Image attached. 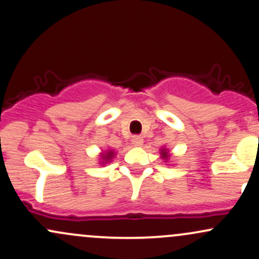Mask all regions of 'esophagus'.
Masks as SVG:
<instances>
[{"instance_id": "1", "label": "esophagus", "mask_w": 259, "mask_h": 259, "mask_svg": "<svg viewBox=\"0 0 259 259\" xmlns=\"http://www.w3.org/2000/svg\"><path fill=\"white\" fill-rule=\"evenodd\" d=\"M132 144L136 145V147H141V145L143 144V138H142L141 136H135V137L132 138Z\"/></svg>"}]
</instances>
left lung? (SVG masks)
Listing matches in <instances>:
<instances>
[{"label": "left lung", "mask_w": 259, "mask_h": 259, "mask_svg": "<svg viewBox=\"0 0 259 259\" xmlns=\"http://www.w3.org/2000/svg\"><path fill=\"white\" fill-rule=\"evenodd\" d=\"M161 154H162V158H164V159H167L168 158V154H167V152H166V150H161Z\"/></svg>", "instance_id": "obj_1"}]
</instances>
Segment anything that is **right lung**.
I'll list each match as a JSON object with an SVG mask.
<instances>
[{"label": "right lung", "instance_id": "right-lung-1", "mask_svg": "<svg viewBox=\"0 0 259 259\" xmlns=\"http://www.w3.org/2000/svg\"><path fill=\"white\" fill-rule=\"evenodd\" d=\"M112 156H114V153H112V152H107L106 154H103V159L105 161H109L110 159L112 158Z\"/></svg>", "mask_w": 259, "mask_h": 259}]
</instances>
